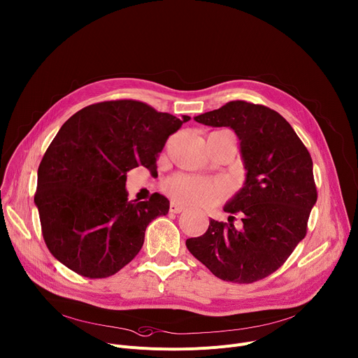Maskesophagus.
I'll list each match as a JSON object with an SVG mask.
<instances>
[{"instance_id": "1", "label": "esophagus", "mask_w": 358, "mask_h": 358, "mask_svg": "<svg viewBox=\"0 0 358 358\" xmlns=\"http://www.w3.org/2000/svg\"><path fill=\"white\" fill-rule=\"evenodd\" d=\"M170 211L174 213V214H178V213L184 211V206H181V204L176 203V201H171V203H170Z\"/></svg>"}]
</instances>
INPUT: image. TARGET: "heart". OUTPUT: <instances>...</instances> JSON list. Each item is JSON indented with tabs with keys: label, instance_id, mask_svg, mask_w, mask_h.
Returning a JSON list of instances; mask_svg holds the SVG:
<instances>
[{
	"label": "heart",
	"instance_id": "obj_1",
	"mask_svg": "<svg viewBox=\"0 0 358 358\" xmlns=\"http://www.w3.org/2000/svg\"><path fill=\"white\" fill-rule=\"evenodd\" d=\"M166 191L187 204H211L218 200L221 189L217 184L201 177L178 174L164 182Z\"/></svg>",
	"mask_w": 358,
	"mask_h": 358
}]
</instances>
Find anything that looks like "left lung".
Returning <instances> with one entry per match:
<instances>
[{"instance_id":"1","label":"left lung","mask_w":358,"mask_h":358,"mask_svg":"<svg viewBox=\"0 0 358 358\" xmlns=\"http://www.w3.org/2000/svg\"><path fill=\"white\" fill-rule=\"evenodd\" d=\"M194 120L233 128L247 173L243 188L224 207L241 214V229H236L231 215L229 222L210 220L208 230L185 245L224 281L263 280L307 234L317 201L311 155L285 118L266 106L237 100Z\"/></svg>"}]
</instances>
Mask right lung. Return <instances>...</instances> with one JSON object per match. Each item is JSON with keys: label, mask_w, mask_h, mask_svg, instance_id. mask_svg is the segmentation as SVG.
Here are the masks:
<instances>
[{"label": "right lung", "mask_w": 358, "mask_h": 358, "mask_svg": "<svg viewBox=\"0 0 358 358\" xmlns=\"http://www.w3.org/2000/svg\"><path fill=\"white\" fill-rule=\"evenodd\" d=\"M189 120L145 103L115 100L88 106L62 124L38 167L34 203L50 252L88 278L118 273L138 254L147 225L170 201L154 192L129 201L127 173L155 170L167 138Z\"/></svg>", "instance_id": "1"}]
</instances>
